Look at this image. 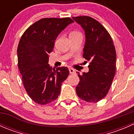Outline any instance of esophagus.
<instances>
[{"label": "esophagus", "mask_w": 134, "mask_h": 134, "mask_svg": "<svg viewBox=\"0 0 134 134\" xmlns=\"http://www.w3.org/2000/svg\"><path fill=\"white\" fill-rule=\"evenodd\" d=\"M69 72L71 74H75V69H72V68H69Z\"/></svg>", "instance_id": "1"}]
</instances>
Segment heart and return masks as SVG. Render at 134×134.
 <instances>
[{
    "label": "heart",
    "mask_w": 134,
    "mask_h": 134,
    "mask_svg": "<svg viewBox=\"0 0 134 134\" xmlns=\"http://www.w3.org/2000/svg\"><path fill=\"white\" fill-rule=\"evenodd\" d=\"M78 34V32H72V33H71V34H70V35H72V34Z\"/></svg>",
    "instance_id": "heart-1"
}]
</instances>
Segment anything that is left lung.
<instances>
[{
    "label": "left lung",
    "mask_w": 134,
    "mask_h": 134,
    "mask_svg": "<svg viewBox=\"0 0 134 134\" xmlns=\"http://www.w3.org/2000/svg\"><path fill=\"white\" fill-rule=\"evenodd\" d=\"M85 32L83 57L90 62L89 71L80 75L76 87L77 95L83 100L97 102L108 93L116 70V52L107 30L88 16L72 17Z\"/></svg>",
    "instance_id": "8db88e82"
}]
</instances>
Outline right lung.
Masks as SVG:
<instances>
[{
  "mask_svg": "<svg viewBox=\"0 0 134 134\" xmlns=\"http://www.w3.org/2000/svg\"><path fill=\"white\" fill-rule=\"evenodd\" d=\"M74 23L69 17L43 18L28 27L17 47L18 67L24 87L32 100L45 105L58 97L62 82L69 74L66 67L52 69L48 54L63 30Z\"/></svg>",
  "mask_w": 134,
  "mask_h": 134,
  "instance_id": "1",
  "label": "right lung"
}]
</instances>
